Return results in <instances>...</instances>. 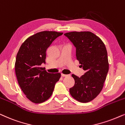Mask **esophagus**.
Listing matches in <instances>:
<instances>
[{
  "mask_svg": "<svg viewBox=\"0 0 125 125\" xmlns=\"http://www.w3.org/2000/svg\"><path fill=\"white\" fill-rule=\"evenodd\" d=\"M61 76H62V77H68V76H69V75H68V74H65L61 73Z\"/></svg>",
  "mask_w": 125,
  "mask_h": 125,
  "instance_id": "obj_1",
  "label": "esophagus"
}]
</instances>
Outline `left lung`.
Instances as JSON below:
<instances>
[{
    "label": "left lung",
    "mask_w": 125,
    "mask_h": 125,
    "mask_svg": "<svg viewBox=\"0 0 125 125\" xmlns=\"http://www.w3.org/2000/svg\"><path fill=\"white\" fill-rule=\"evenodd\" d=\"M76 48V60L85 71L79 77L72 74L74 85L69 89L73 98L87 103L101 92L108 71L107 52L101 39L91 31H71L64 34Z\"/></svg>",
    "instance_id": "8db88e82"
}]
</instances>
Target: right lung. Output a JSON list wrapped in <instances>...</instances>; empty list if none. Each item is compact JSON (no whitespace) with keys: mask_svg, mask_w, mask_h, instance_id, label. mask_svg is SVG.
<instances>
[{"mask_svg":"<svg viewBox=\"0 0 125 125\" xmlns=\"http://www.w3.org/2000/svg\"><path fill=\"white\" fill-rule=\"evenodd\" d=\"M63 34L43 31L27 38L17 54L15 71L21 90L29 100L41 103L52 96L61 73H51L41 67L45 63L46 51L57 37Z\"/></svg>","mask_w":125,"mask_h":125,"instance_id":"right-lung-1","label":"right lung"}]
</instances>
